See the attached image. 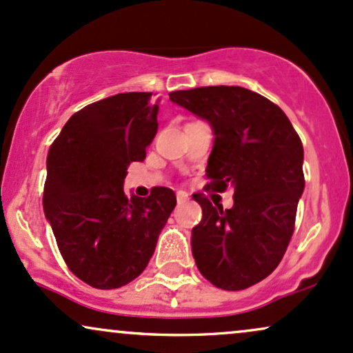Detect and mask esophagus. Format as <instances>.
I'll return each instance as SVG.
<instances>
[{
    "mask_svg": "<svg viewBox=\"0 0 353 353\" xmlns=\"http://www.w3.org/2000/svg\"><path fill=\"white\" fill-rule=\"evenodd\" d=\"M176 201H178V205H181V203L188 201V193H185V192H176Z\"/></svg>",
    "mask_w": 353,
    "mask_h": 353,
    "instance_id": "obj_1",
    "label": "esophagus"
}]
</instances>
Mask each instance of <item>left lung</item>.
<instances>
[{"mask_svg":"<svg viewBox=\"0 0 353 353\" xmlns=\"http://www.w3.org/2000/svg\"><path fill=\"white\" fill-rule=\"evenodd\" d=\"M170 101L213 130L206 186L234 190L230 210L193 196L203 210L192 230L194 263L216 288L241 291L271 274L291 241L305 185L302 142L276 103L244 87L176 90Z\"/></svg>","mask_w":353,"mask_h":353,"instance_id":"8db88e82","label":"left lung"}]
</instances>
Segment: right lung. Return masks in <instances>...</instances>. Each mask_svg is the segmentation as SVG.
<instances>
[{"mask_svg":"<svg viewBox=\"0 0 353 353\" xmlns=\"http://www.w3.org/2000/svg\"><path fill=\"white\" fill-rule=\"evenodd\" d=\"M150 92L89 103L68 120L48 153L43 208L70 271L95 289H117L143 272L176 205L173 190L123 193L130 161L145 160L159 130Z\"/></svg>","mask_w":353,"mask_h":353,"instance_id":"right-lung-1","label":"right lung"}]
</instances>
